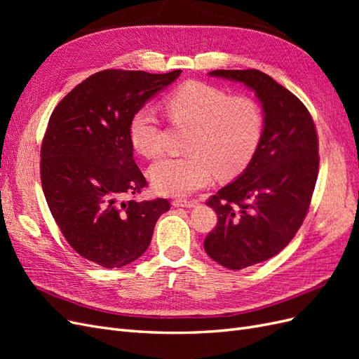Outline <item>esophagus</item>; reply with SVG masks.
<instances>
[{"label": "esophagus", "instance_id": "esophagus-1", "mask_svg": "<svg viewBox=\"0 0 359 359\" xmlns=\"http://www.w3.org/2000/svg\"><path fill=\"white\" fill-rule=\"evenodd\" d=\"M172 205L175 206V208H196L199 202L198 201H173Z\"/></svg>", "mask_w": 359, "mask_h": 359}]
</instances>
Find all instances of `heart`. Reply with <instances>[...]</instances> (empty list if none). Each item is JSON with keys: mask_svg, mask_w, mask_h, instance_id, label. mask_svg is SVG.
<instances>
[{"mask_svg": "<svg viewBox=\"0 0 359 359\" xmlns=\"http://www.w3.org/2000/svg\"><path fill=\"white\" fill-rule=\"evenodd\" d=\"M165 106L173 121L193 126L187 144L190 154L163 157L148 170L153 187L166 196H189L208 186L217 172L222 177L243 172L264 136L265 116L256 100L232 97L210 83H182L168 94ZM128 137L142 156L161 153L163 133L153 106L139 107L132 115Z\"/></svg>", "mask_w": 359, "mask_h": 359, "instance_id": "1", "label": "heart"}]
</instances>
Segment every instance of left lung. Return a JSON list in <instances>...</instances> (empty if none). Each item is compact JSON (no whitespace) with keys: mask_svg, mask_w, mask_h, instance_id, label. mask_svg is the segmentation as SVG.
<instances>
[{"mask_svg":"<svg viewBox=\"0 0 359 359\" xmlns=\"http://www.w3.org/2000/svg\"><path fill=\"white\" fill-rule=\"evenodd\" d=\"M208 74L255 91L265 116L252 161L206 202L219 217L205 238L206 255L243 269L278 255L306 219L319 170L318 135L307 107L271 76L253 69Z\"/></svg>","mask_w":359,"mask_h":359,"instance_id":"left-lung-1","label":"left lung"}]
</instances>
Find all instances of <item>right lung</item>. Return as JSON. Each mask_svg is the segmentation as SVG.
I'll return each instance as SVG.
<instances>
[{
	"mask_svg": "<svg viewBox=\"0 0 359 359\" xmlns=\"http://www.w3.org/2000/svg\"><path fill=\"white\" fill-rule=\"evenodd\" d=\"M181 74L103 70L53 109L41 144L40 175L49 210L67 243L103 268L142 256L166 199L123 201L147 186L128 137L132 115Z\"/></svg>",
	"mask_w": 359,
	"mask_h": 359,
	"instance_id": "add662e5",
	"label": "right lung"
}]
</instances>
